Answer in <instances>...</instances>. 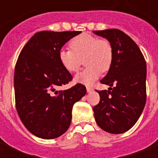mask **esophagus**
Returning <instances> with one entry per match:
<instances>
[{
	"instance_id": "1",
	"label": "esophagus",
	"mask_w": 158,
	"mask_h": 158,
	"mask_svg": "<svg viewBox=\"0 0 158 158\" xmlns=\"http://www.w3.org/2000/svg\"><path fill=\"white\" fill-rule=\"evenodd\" d=\"M86 90H87V92L89 93L92 91V88H90V87H86Z\"/></svg>"
}]
</instances>
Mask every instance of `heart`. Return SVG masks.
<instances>
[{"mask_svg": "<svg viewBox=\"0 0 158 158\" xmlns=\"http://www.w3.org/2000/svg\"><path fill=\"white\" fill-rule=\"evenodd\" d=\"M69 49L59 52V60L62 67L70 73H75L82 65L83 60L87 66L85 70L74 77L76 83L85 85H91L99 78L102 72H106L113 61V47L106 39H99L89 34H82L70 41Z\"/></svg>", "mask_w": 158, "mask_h": 158, "instance_id": "1", "label": "heart"}]
</instances>
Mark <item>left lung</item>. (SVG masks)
Instances as JSON below:
<instances>
[{
	"label": "left lung",
	"mask_w": 158,
	"mask_h": 158,
	"mask_svg": "<svg viewBox=\"0 0 158 158\" xmlns=\"http://www.w3.org/2000/svg\"><path fill=\"white\" fill-rule=\"evenodd\" d=\"M113 47V61L102 84L108 90H96L100 102L93 107L96 123L111 134L132 128L141 115L146 100V64L140 50L129 36L116 29L93 31Z\"/></svg>",
	"instance_id": "1"
}]
</instances>
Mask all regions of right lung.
Returning <instances> with one entry per match:
<instances>
[{
	"label": "right lung",
	"mask_w": 158,
	"mask_h": 158,
	"mask_svg": "<svg viewBox=\"0 0 158 158\" xmlns=\"http://www.w3.org/2000/svg\"><path fill=\"white\" fill-rule=\"evenodd\" d=\"M80 33H36L18 58L14 72L16 108L26 129L39 138L55 139L63 135L71 123L73 104L86 94L81 84L56 90L72 80L60 62L59 52Z\"/></svg>",
	"instance_id": "add662e5"
}]
</instances>
